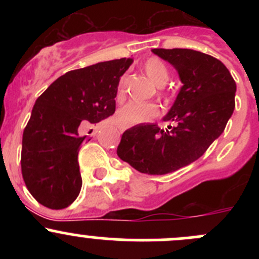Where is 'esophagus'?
I'll use <instances>...</instances> for the list:
<instances>
[{"instance_id": "esophagus-1", "label": "esophagus", "mask_w": 259, "mask_h": 259, "mask_svg": "<svg viewBox=\"0 0 259 259\" xmlns=\"http://www.w3.org/2000/svg\"><path fill=\"white\" fill-rule=\"evenodd\" d=\"M117 127H119L120 132H124V130L126 129V126H124V125H117Z\"/></svg>"}]
</instances>
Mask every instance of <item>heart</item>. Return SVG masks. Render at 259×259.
Here are the masks:
<instances>
[{
    "instance_id": "1",
    "label": "heart",
    "mask_w": 259,
    "mask_h": 259,
    "mask_svg": "<svg viewBox=\"0 0 259 259\" xmlns=\"http://www.w3.org/2000/svg\"><path fill=\"white\" fill-rule=\"evenodd\" d=\"M143 69H144L145 74L158 86H163L169 80L168 67L156 57H150V59L146 60ZM116 94L117 99H121L124 95V77L119 80ZM158 114L159 108L155 104L132 101V103H127L126 105L120 109L119 113H117V120H119L120 124L129 126V125H137L149 121Z\"/></svg>"
}]
</instances>
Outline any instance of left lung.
I'll return each mask as SVG.
<instances>
[{
  "label": "left lung",
  "mask_w": 259,
  "mask_h": 259,
  "mask_svg": "<svg viewBox=\"0 0 259 259\" xmlns=\"http://www.w3.org/2000/svg\"><path fill=\"white\" fill-rule=\"evenodd\" d=\"M178 71L183 86L156 124H138L125 130L117 156L140 173L163 176L199 159L221 137L234 111L236 81L222 61L189 49H153Z\"/></svg>",
  "instance_id": "8db88e82"
}]
</instances>
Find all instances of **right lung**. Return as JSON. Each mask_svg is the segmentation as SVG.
I'll list each match as a JSON object with an SVG mask.
<instances>
[{
  "mask_svg": "<svg viewBox=\"0 0 259 259\" xmlns=\"http://www.w3.org/2000/svg\"><path fill=\"white\" fill-rule=\"evenodd\" d=\"M133 61L124 57L72 70L36 100L23 130L21 170L40 204L62 209L77 198L82 185L77 155L90 140L81 127L115 113L117 83Z\"/></svg>",
  "mask_w": 259,
  "mask_h": 259,
  "instance_id": "add662e5",
  "label": "right lung"
}]
</instances>
